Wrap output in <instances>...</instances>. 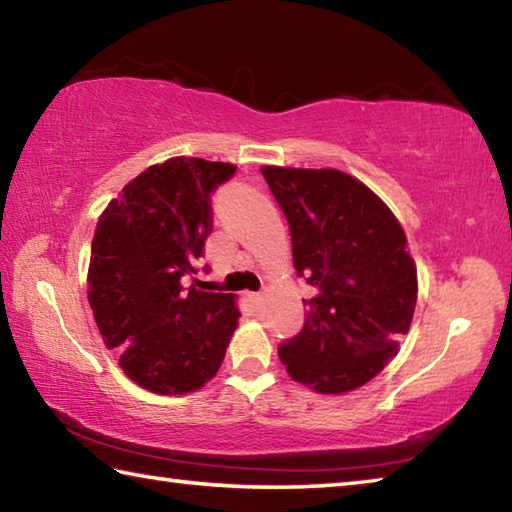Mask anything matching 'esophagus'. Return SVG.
Returning <instances> with one entry per match:
<instances>
[{"instance_id": "esophagus-1", "label": "esophagus", "mask_w": 512, "mask_h": 512, "mask_svg": "<svg viewBox=\"0 0 512 512\" xmlns=\"http://www.w3.org/2000/svg\"><path fill=\"white\" fill-rule=\"evenodd\" d=\"M250 302H253V305L255 307H259V302H262V293H250Z\"/></svg>"}]
</instances>
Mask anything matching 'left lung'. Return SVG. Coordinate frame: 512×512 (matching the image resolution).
Returning <instances> with one entry per match:
<instances>
[{
	"label": "left lung",
	"instance_id": "left-lung-1",
	"mask_svg": "<svg viewBox=\"0 0 512 512\" xmlns=\"http://www.w3.org/2000/svg\"><path fill=\"white\" fill-rule=\"evenodd\" d=\"M289 221L293 266L316 296L277 354L316 393L341 395L379 375L409 332L418 273L388 205L336 169L262 167Z\"/></svg>",
	"mask_w": 512,
	"mask_h": 512
}]
</instances>
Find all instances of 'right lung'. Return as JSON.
Returning <instances> with one entry per match:
<instances>
[{
	"label": "right lung",
	"instance_id": "right-lung-1",
	"mask_svg": "<svg viewBox=\"0 0 512 512\" xmlns=\"http://www.w3.org/2000/svg\"><path fill=\"white\" fill-rule=\"evenodd\" d=\"M228 162L171 158L133 178L99 216L88 300L108 350L137 386L158 395L198 391L221 368L237 329L232 293L183 287L212 232V192Z\"/></svg>",
	"mask_w": 512,
	"mask_h": 512
}]
</instances>
